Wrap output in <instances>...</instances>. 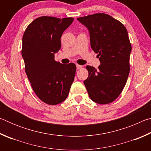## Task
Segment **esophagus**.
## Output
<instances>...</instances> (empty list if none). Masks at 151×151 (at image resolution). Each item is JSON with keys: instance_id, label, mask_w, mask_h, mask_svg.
<instances>
[{"instance_id": "esophagus-1", "label": "esophagus", "mask_w": 151, "mask_h": 151, "mask_svg": "<svg viewBox=\"0 0 151 151\" xmlns=\"http://www.w3.org/2000/svg\"><path fill=\"white\" fill-rule=\"evenodd\" d=\"M82 67H83V66L79 65H76V68H77V69H80V68H81Z\"/></svg>"}]
</instances>
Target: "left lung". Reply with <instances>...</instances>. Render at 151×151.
Here are the masks:
<instances>
[{
	"instance_id": "8db88e82",
	"label": "left lung",
	"mask_w": 151,
	"mask_h": 151,
	"mask_svg": "<svg viewBox=\"0 0 151 151\" xmlns=\"http://www.w3.org/2000/svg\"><path fill=\"white\" fill-rule=\"evenodd\" d=\"M88 28L92 49L98 54V70L86 66L84 81L88 94L98 104L111 103L122 93L130 72L131 44L126 27L110 15L96 13L77 18Z\"/></svg>"
}]
</instances>
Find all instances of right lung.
I'll return each instance as SVG.
<instances>
[{
  "label": "right lung",
  "instance_id": "1",
  "mask_svg": "<svg viewBox=\"0 0 151 151\" xmlns=\"http://www.w3.org/2000/svg\"><path fill=\"white\" fill-rule=\"evenodd\" d=\"M73 20L39 17L28 25L22 37L21 52L27 77L37 96L50 105L65 100L75 78V64L63 65L54 59L61 47V36Z\"/></svg>",
  "mask_w": 151,
  "mask_h": 151
}]
</instances>
